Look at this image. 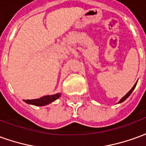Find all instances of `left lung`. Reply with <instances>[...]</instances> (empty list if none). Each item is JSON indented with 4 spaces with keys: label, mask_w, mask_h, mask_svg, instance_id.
<instances>
[{
    "label": "left lung",
    "mask_w": 146,
    "mask_h": 146,
    "mask_svg": "<svg viewBox=\"0 0 146 146\" xmlns=\"http://www.w3.org/2000/svg\"><path fill=\"white\" fill-rule=\"evenodd\" d=\"M137 83H138V81H137V82L135 83V85L133 86V88H132L131 89V90H130V91H129V92H127V94H126V95H124V96H123V98H121V99H120V100H119V102H118V103H121V102H123V101H125L126 99H127V98H128L129 96L131 95V93H132V92L134 91V89L135 88V87H136V85H137Z\"/></svg>",
    "instance_id": "1"
}]
</instances>
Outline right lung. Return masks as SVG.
I'll return each instance as SVG.
<instances>
[{"mask_svg":"<svg viewBox=\"0 0 146 146\" xmlns=\"http://www.w3.org/2000/svg\"><path fill=\"white\" fill-rule=\"evenodd\" d=\"M61 96V93H57L55 95H46L42 98H36V99H32V100H23L26 103L30 105H33L36 106H44L50 104L51 102L55 101L56 99L59 98Z\"/></svg>","mask_w":146,"mask_h":146,"instance_id":"add662e5","label":"right lung"}]
</instances>
